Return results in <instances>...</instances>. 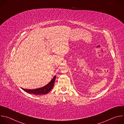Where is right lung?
I'll list each match as a JSON object with an SVG mask.
<instances>
[{"label": "right lung", "instance_id": "add662e5", "mask_svg": "<svg viewBox=\"0 0 124 124\" xmlns=\"http://www.w3.org/2000/svg\"><path fill=\"white\" fill-rule=\"evenodd\" d=\"M56 78V76H55L53 78L51 79V80L45 86L37 88V89H24V88H22V89L24 90L25 92L32 94H34L36 95H45L51 91V90L52 89L53 87L54 86V82Z\"/></svg>", "mask_w": 124, "mask_h": 124}]
</instances>
